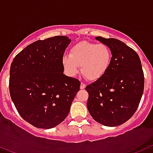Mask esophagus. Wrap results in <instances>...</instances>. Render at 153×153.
<instances>
[{
	"label": "esophagus",
	"instance_id": "1",
	"mask_svg": "<svg viewBox=\"0 0 153 153\" xmlns=\"http://www.w3.org/2000/svg\"><path fill=\"white\" fill-rule=\"evenodd\" d=\"M85 87H86V84L83 83H80V89L81 90H83V89H85Z\"/></svg>",
	"mask_w": 153,
	"mask_h": 153
}]
</instances>
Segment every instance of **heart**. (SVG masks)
Wrapping results in <instances>:
<instances>
[{"label":"heart","instance_id":"1","mask_svg":"<svg viewBox=\"0 0 153 153\" xmlns=\"http://www.w3.org/2000/svg\"><path fill=\"white\" fill-rule=\"evenodd\" d=\"M112 61L110 49L103 44L83 41L70 50V55H63L62 63L69 76L74 77L82 70L89 80L97 81L103 77Z\"/></svg>","mask_w":153,"mask_h":153}]
</instances>
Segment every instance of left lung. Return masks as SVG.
Instances as JSON below:
<instances>
[{"label": "left lung", "mask_w": 153, "mask_h": 153, "mask_svg": "<svg viewBox=\"0 0 153 153\" xmlns=\"http://www.w3.org/2000/svg\"><path fill=\"white\" fill-rule=\"evenodd\" d=\"M109 47L112 61L106 74L86 86L87 109L93 120L106 126L129 120L137 109L144 90V74L139 55L123 42L97 36Z\"/></svg>", "instance_id": "8db88e82"}]
</instances>
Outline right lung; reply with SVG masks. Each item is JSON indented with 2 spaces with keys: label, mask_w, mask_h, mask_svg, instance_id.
Instances as JSON below:
<instances>
[{
  "label": "right lung",
  "mask_w": 153,
  "mask_h": 153,
  "mask_svg": "<svg viewBox=\"0 0 153 153\" xmlns=\"http://www.w3.org/2000/svg\"><path fill=\"white\" fill-rule=\"evenodd\" d=\"M71 40L56 36L26 47L10 65L9 90L19 114L40 129L61 123L79 90L77 79L63 74L62 57Z\"/></svg>",
  "instance_id": "right-lung-1"
}]
</instances>
